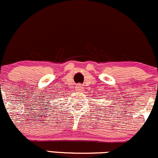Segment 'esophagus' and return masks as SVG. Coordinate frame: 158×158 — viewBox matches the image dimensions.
<instances>
[{
    "label": "esophagus",
    "mask_w": 158,
    "mask_h": 158,
    "mask_svg": "<svg viewBox=\"0 0 158 158\" xmlns=\"http://www.w3.org/2000/svg\"><path fill=\"white\" fill-rule=\"evenodd\" d=\"M76 90H77V91H83V90H84V87H83L82 85H79L77 86V87H76Z\"/></svg>",
    "instance_id": "34e87169"
}]
</instances>
